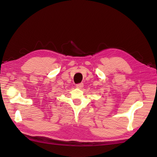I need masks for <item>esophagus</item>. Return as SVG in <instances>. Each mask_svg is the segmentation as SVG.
<instances>
[{
	"label": "esophagus",
	"mask_w": 157,
	"mask_h": 157,
	"mask_svg": "<svg viewBox=\"0 0 157 157\" xmlns=\"http://www.w3.org/2000/svg\"><path fill=\"white\" fill-rule=\"evenodd\" d=\"M83 87H84V84H83V83H80V84H76V88H78L79 89L82 88Z\"/></svg>",
	"instance_id": "esophagus-1"
}]
</instances>
